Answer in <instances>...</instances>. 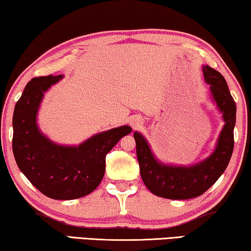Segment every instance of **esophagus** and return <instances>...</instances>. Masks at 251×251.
<instances>
[{"mask_svg": "<svg viewBox=\"0 0 251 251\" xmlns=\"http://www.w3.org/2000/svg\"><path fill=\"white\" fill-rule=\"evenodd\" d=\"M141 123H143V121H141L140 119H136V118L132 119L131 121H130V125L132 126L133 129H136V128H138V126H141Z\"/></svg>", "mask_w": 251, "mask_h": 251, "instance_id": "esophagus-1", "label": "esophagus"}]
</instances>
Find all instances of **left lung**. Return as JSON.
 I'll return each instance as SVG.
<instances>
[{
    "mask_svg": "<svg viewBox=\"0 0 251 251\" xmlns=\"http://www.w3.org/2000/svg\"><path fill=\"white\" fill-rule=\"evenodd\" d=\"M202 72L206 82L210 85V92L217 106L223 112L225 121L216 150L208 158L189 168L163 165L152 156L145 138L138 132L133 133L141 179L150 191L158 197L190 199L202 195L222 176L233 152L237 105L226 81L219 71L206 65Z\"/></svg>",
    "mask_w": 251,
    "mask_h": 251,
    "instance_id": "left-lung-1",
    "label": "left lung"
}]
</instances>
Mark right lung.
I'll use <instances>...</instances> for the list:
<instances>
[{"instance_id":"obj_1","label":"right lung","mask_w":251,"mask_h":251,"mask_svg":"<svg viewBox=\"0 0 251 251\" xmlns=\"http://www.w3.org/2000/svg\"><path fill=\"white\" fill-rule=\"evenodd\" d=\"M62 75L32 78L13 112L12 151L18 168L42 194L52 199L80 198L95 190L105 173V158L128 126L101 132L78 147L53 144L39 132L36 114L44 92Z\"/></svg>"}]
</instances>
